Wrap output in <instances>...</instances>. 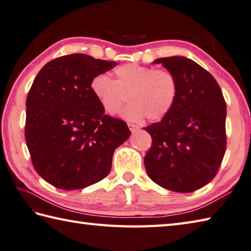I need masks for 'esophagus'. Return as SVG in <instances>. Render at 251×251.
Returning <instances> with one entry per match:
<instances>
[{
    "mask_svg": "<svg viewBox=\"0 0 251 251\" xmlns=\"http://www.w3.org/2000/svg\"><path fill=\"white\" fill-rule=\"evenodd\" d=\"M128 127H129V129H130L131 131H136V130L139 129V126L132 124V123H128Z\"/></svg>",
    "mask_w": 251,
    "mask_h": 251,
    "instance_id": "1",
    "label": "esophagus"
}]
</instances>
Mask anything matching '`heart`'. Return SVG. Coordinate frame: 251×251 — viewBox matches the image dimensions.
Returning a JSON list of instances; mask_svg holds the SVG:
<instances>
[{"label":"heart","mask_w":251,"mask_h":251,"mask_svg":"<svg viewBox=\"0 0 251 251\" xmlns=\"http://www.w3.org/2000/svg\"><path fill=\"white\" fill-rule=\"evenodd\" d=\"M114 74V80L101 74L90 82L91 93L107 114H117L126 100L130 103L121 115L128 121H160L173 109L178 93L173 72L129 63L116 67Z\"/></svg>","instance_id":"obj_1"}]
</instances>
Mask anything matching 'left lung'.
I'll return each instance as SVG.
<instances>
[{"label":"left lung","instance_id":"obj_1","mask_svg":"<svg viewBox=\"0 0 251 251\" xmlns=\"http://www.w3.org/2000/svg\"><path fill=\"white\" fill-rule=\"evenodd\" d=\"M173 72L178 93L173 109L146 127L152 146L145 168L155 184L176 193H190L217 175L226 150V103L211 74L183 56L161 57Z\"/></svg>","mask_w":251,"mask_h":251}]
</instances>
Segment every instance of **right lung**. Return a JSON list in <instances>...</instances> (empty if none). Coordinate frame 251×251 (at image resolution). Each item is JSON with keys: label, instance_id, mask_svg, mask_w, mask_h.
<instances>
[{"label": "right lung", "instance_id": "obj_1", "mask_svg": "<svg viewBox=\"0 0 251 251\" xmlns=\"http://www.w3.org/2000/svg\"><path fill=\"white\" fill-rule=\"evenodd\" d=\"M116 62L75 53L54 58L34 78L26 100L25 138L34 170L54 187H88L109 175L113 153L130 135L91 93L97 75Z\"/></svg>", "mask_w": 251, "mask_h": 251}]
</instances>
